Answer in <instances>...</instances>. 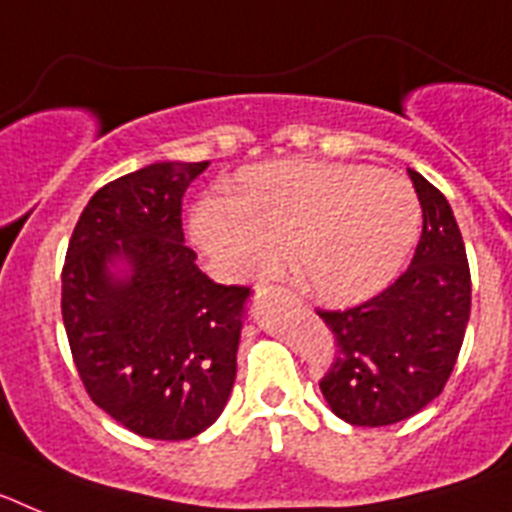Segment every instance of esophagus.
Masks as SVG:
<instances>
[{"label":"esophagus","mask_w":512,"mask_h":512,"mask_svg":"<svg viewBox=\"0 0 512 512\" xmlns=\"http://www.w3.org/2000/svg\"><path fill=\"white\" fill-rule=\"evenodd\" d=\"M271 297H277V300H287V302H292V305H297V297L292 295V292H289V289H282V287H274L271 289Z\"/></svg>","instance_id":"34e87169"}]
</instances>
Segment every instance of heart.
Returning a JSON list of instances; mask_svg holds the SVG:
<instances>
[{"mask_svg":"<svg viewBox=\"0 0 512 512\" xmlns=\"http://www.w3.org/2000/svg\"><path fill=\"white\" fill-rule=\"evenodd\" d=\"M420 233L408 179L364 164L274 161L243 169L233 194L194 202L189 235L212 269L256 284L292 271L307 295L359 305L390 287Z\"/></svg>","mask_w":512,"mask_h":512,"instance_id":"obj_1","label":"heart"}]
</instances>
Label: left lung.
Masks as SVG:
<instances>
[{
    "mask_svg": "<svg viewBox=\"0 0 512 512\" xmlns=\"http://www.w3.org/2000/svg\"><path fill=\"white\" fill-rule=\"evenodd\" d=\"M423 210L413 264L382 295L320 312L336 336V361L320 382L328 408L364 428L420 413L454 372L472 310L467 248L441 192L408 171Z\"/></svg>",
    "mask_w": 512,
    "mask_h": 512,
    "instance_id": "8db88e82",
    "label": "left lung"
}]
</instances>
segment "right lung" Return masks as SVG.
<instances>
[{
  "label": "right lung",
  "mask_w": 512,
  "mask_h": 512,
  "mask_svg": "<svg viewBox=\"0 0 512 512\" xmlns=\"http://www.w3.org/2000/svg\"><path fill=\"white\" fill-rule=\"evenodd\" d=\"M207 166L158 161L110 182L66 253L61 310L81 382L143 438L200 436L235 382L251 289L212 282L182 230V197Z\"/></svg>",
  "instance_id": "obj_1"
}]
</instances>
